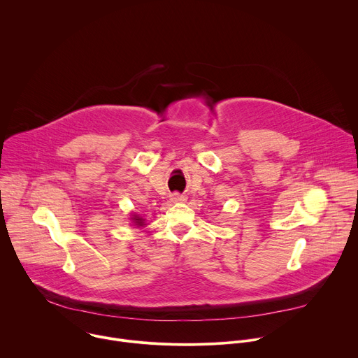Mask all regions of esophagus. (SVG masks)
I'll return each mask as SVG.
<instances>
[{
	"label": "esophagus",
	"instance_id": "obj_1",
	"mask_svg": "<svg viewBox=\"0 0 358 358\" xmlns=\"http://www.w3.org/2000/svg\"><path fill=\"white\" fill-rule=\"evenodd\" d=\"M185 199H187L185 195H180V194H173L171 195V201H174V202H182Z\"/></svg>",
	"mask_w": 358,
	"mask_h": 358
}]
</instances>
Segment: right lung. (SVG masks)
<instances>
[{"label":"right lung","instance_id":"obj_1","mask_svg":"<svg viewBox=\"0 0 358 358\" xmlns=\"http://www.w3.org/2000/svg\"><path fill=\"white\" fill-rule=\"evenodd\" d=\"M133 220H134L136 225H140V227H141V225H144V220H143V218H140V217H134Z\"/></svg>","mask_w":358,"mask_h":358}]
</instances>
